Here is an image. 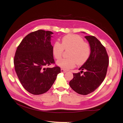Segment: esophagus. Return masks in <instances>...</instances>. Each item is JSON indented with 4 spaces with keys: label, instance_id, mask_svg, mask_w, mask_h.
I'll return each instance as SVG.
<instances>
[{
    "label": "esophagus",
    "instance_id": "1",
    "mask_svg": "<svg viewBox=\"0 0 123 123\" xmlns=\"http://www.w3.org/2000/svg\"><path fill=\"white\" fill-rule=\"evenodd\" d=\"M61 72H62V73H66L67 72V71L66 70H64L63 69H61Z\"/></svg>",
    "mask_w": 123,
    "mask_h": 123
}]
</instances>
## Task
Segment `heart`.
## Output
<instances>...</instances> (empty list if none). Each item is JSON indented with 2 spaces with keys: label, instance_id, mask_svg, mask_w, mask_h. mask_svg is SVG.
Returning a JSON list of instances; mask_svg holds the SVG:
<instances>
[{
  "label": "heart",
  "instance_id": "b5f03b06",
  "mask_svg": "<svg viewBox=\"0 0 123 123\" xmlns=\"http://www.w3.org/2000/svg\"><path fill=\"white\" fill-rule=\"evenodd\" d=\"M65 50H70L68 58L62 59L57 62V66L64 69H69L74 67L75 64L81 66L84 64L89 58L91 48L88 43L85 42L80 36L69 34L62 39V44L56 41L52 46V53L55 58H61Z\"/></svg>",
  "mask_w": 123,
  "mask_h": 123
}]
</instances>
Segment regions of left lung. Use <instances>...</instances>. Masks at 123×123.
I'll return each mask as SVG.
<instances>
[{"label": "left lung", "mask_w": 123, "mask_h": 123, "mask_svg": "<svg viewBox=\"0 0 123 123\" xmlns=\"http://www.w3.org/2000/svg\"><path fill=\"white\" fill-rule=\"evenodd\" d=\"M85 38L90 44V57L79 68L81 72L74 74V78L69 82L73 90L82 95L93 92L101 84L109 64L106 49L100 42L93 36H86Z\"/></svg>", "instance_id": "8db88e82"}]
</instances>
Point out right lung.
<instances>
[{"instance_id": "add662e5", "label": "right lung", "mask_w": 123, "mask_h": 123, "mask_svg": "<svg viewBox=\"0 0 123 123\" xmlns=\"http://www.w3.org/2000/svg\"><path fill=\"white\" fill-rule=\"evenodd\" d=\"M51 31L30 33L23 39L15 54V70L20 83L33 95L47 92L61 72L60 68H46L55 61L51 43Z\"/></svg>"}]
</instances>
